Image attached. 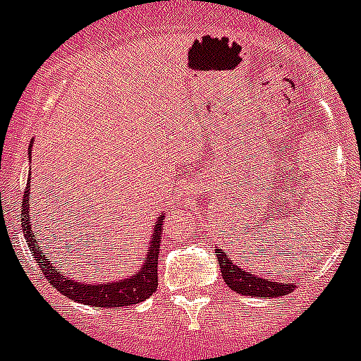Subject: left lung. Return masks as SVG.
Returning <instances> with one entry per match:
<instances>
[{"label":"left lung","mask_w":361,"mask_h":361,"mask_svg":"<svg viewBox=\"0 0 361 361\" xmlns=\"http://www.w3.org/2000/svg\"><path fill=\"white\" fill-rule=\"evenodd\" d=\"M216 259L220 263L221 276L231 290L241 295L250 297H281L292 293L295 290V281L292 283H281V281L263 279L257 277L252 270H245L238 267L221 249H216Z\"/></svg>","instance_id":"1"}]
</instances>
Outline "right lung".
<instances>
[{"label": "right lung", "mask_w": 361, "mask_h": 361, "mask_svg": "<svg viewBox=\"0 0 361 361\" xmlns=\"http://www.w3.org/2000/svg\"><path fill=\"white\" fill-rule=\"evenodd\" d=\"M32 145H34V141L30 143L28 155H32ZM30 202L32 200H30L28 178L21 204L23 233H25L26 243H28L39 267H41L42 274L48 277L53 288H57L62 295L69 297L71 300H77V302L87 304V306H97V308H120V306H134V304L143 302L145 299H148L157 290V259L159 249H161V234H163V213L159 214L157 221H155L150 238V247H148L147 256L143 257L141 269L130 272L125 279L107 281V283H85V281L73 279L62 270V267L59 269V267H53L49 263L48 252L41 249L35 233L32 231Z\"/></svg>", "instance_id": "1"}]
</instances>
